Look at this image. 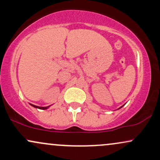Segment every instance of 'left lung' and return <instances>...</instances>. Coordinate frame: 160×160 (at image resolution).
<instances>
[{
    "instance_id": "8db88e82",
    "label": "left lung",
    "mask_w": 160,
    "mask_h": 160,
    "mask_svg": "<svg viewBox=\"0 0 160 160\" xmlns=\"http://www.w3.org/2000/svg\"><path fill=\"white\" fill-rule=\"evenodd\" d=\"M122 106H123V105H122ZM122 107H120V108H122ZM120 108H119V109H120Z\"/></svg>"
}]
</instances>
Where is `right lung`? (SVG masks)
<instances>
[{
    "mask_svg": "<svg viewBox=\"0 0 160 160\" xmlns=\"http://www.w3.org/2000/svg\"><path fill=\"white\" fill-rule=\"evenodd\" d=\"M32 106H33V107L34 108H38V109H41V110H47V108H49V106H47V107H39V106H36V105H34V104H30Z\"/></svg>",
    "mask_w": 160,
    "mask_h": 160,
    "instance_id": "right-lung-1",
    "label": "right lung"
}]
</instances>
